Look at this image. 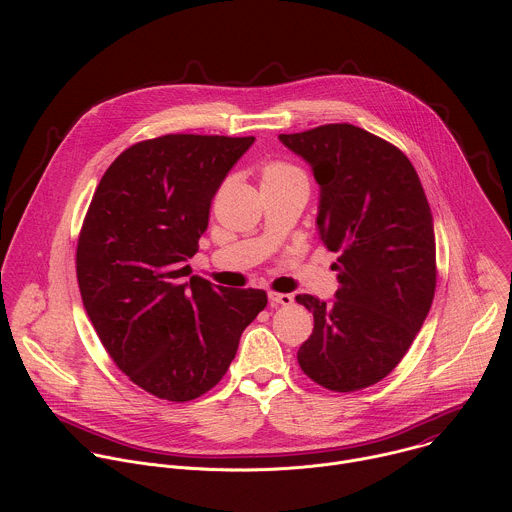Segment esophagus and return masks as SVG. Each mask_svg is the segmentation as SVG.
I'll return each instance as SVG.
<instances>
[{
    "instance_id": "obj_1",
    "label": "esophagus",
    "mask_w": 512,
    "mask_h": 512,
    "mask_svg": "<svg viewBox=\"0 0 512 512\" xmlns=\"http://www.w3.org/2000/svg\"><path fill=\"white\" fill-rule=\"evenodd\" d=\"M269 304L271 306H291L294 304V298L289 294H277V291H269Z\"/></svg>"
}]
</instances>
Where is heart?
<instances>
[{"mask_svg": "<svg viewBox=\"0 0 512 512\" xmlns=\"http://www.w3.org/2000/svg\"><path fill=\"white\" fill-rule=\"evenodd\" d=\"M261 184H271V182H285V180H291V178H298V176H304L300 168L291 166L283 160H267L261 170Z\"/></svg>", "mask_w": 512, "mask_h": 512, "instance_id": "b5f03b06", "label": "heart"}]
</instances>
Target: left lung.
Masks as SVG:
<instances>
[{
	"instance_id": "8db88e82",
	"label": "left lung",
	"mask_w": 512,
	"mask_h": 512,
	"mask_svg": "<svg viewBox=\"0 0 512 512\" xmlns=\"http://www.w3.org/2000/svg\"><path fill=\"white\" fill-rule=\"evenodd\" d=\"M320 184L318 235L338 253L332 302L300 294L314 332L302 371L350 393L385 379L421 330L435 294V233L419 176L393 143L350 123L281 133Z\"/></svg>"
}]
</instances>
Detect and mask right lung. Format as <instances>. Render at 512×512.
Masks as SVG:
<instances>
[{"label":"right lung","mask_w":512,"mask_h":512,"mask_svg":"<svg viewBox=\"0 0 512 512\" xmlns=\"http://www.w3.org/2000/svg\"><path fill=\"white\" fill-rule=\"evenodd\" d=\"M255 137L170 133L127 148L103 174L77 245V279L113 362L143 391L192 401L221 381L263 289L190 275L210 202Z\"/></svg>","instance_id":"obj_1"}]
</instances>
